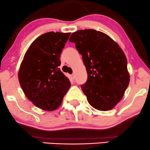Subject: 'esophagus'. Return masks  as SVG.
I'll return each mask as SVG.
<instances>
[{
    "label": "esophagus",
    "mask_w": 150,
    "mask_h": 150,
    "mask_svg": "<svg viewBox=\"0 0 150 150\" xmlns=\"http://www.w3.org/2000/svg\"><path fill=\"white\" fill-rule=\"evenodd\" d=\"M70 78H71L72 80H75V75H74V74H72V75H70Z\"/></svg>",
    "instance_id": "obj_1"
}]
</instances>
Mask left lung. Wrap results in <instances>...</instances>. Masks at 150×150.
Returning a JSON list of instances; mask_svg holds the SVG:
<instances>
[{
    "mask_svg": "<svg viewBox=\"0 0 150 150\" xmlns=\"http://www.w3.org/2000/svg\"><path fill=\"white\" fill-rule=\"evenodd\" d=\"M69 41L75 44L86 67L87 80L80 87L89 104L100 111L111 110L130 81L123 51L106 34L91 29L73 32Z\"/></svg>",
    "mask_w": 150,
    "mask_h": 150,
    "instance_id": "8db88e82",
    "label": "left lung"
}]
</instances>
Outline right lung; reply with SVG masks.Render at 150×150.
Here are the masks:
<instances>
[{
	"mask_svg": "<svg viewBox=\"0 0 150 150\" xmlns=\"http://www.w3.org/2000/svg\"><path fill=\"white\" fill-rule=\"evenodd\" d=\"M70 33L39 36L26 52L18 78L22 90L37 107L53 111L61 104L70 82L60 70L61 53Z\"/></svg>",
	"mask_w": 150,
	"mask_h": 150,
	"instance_id": "obj_1",
	"label": "right lung"
}]
</instances>
